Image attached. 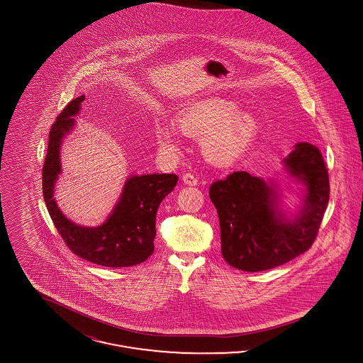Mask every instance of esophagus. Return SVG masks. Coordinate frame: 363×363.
<instances>
[{"mask_svg":"<svg viewBox=\"0 0 363 363\" xmlns=\"http://www.w3.org/2000/svg\"><path fill=\"white\" fill-rule=\"evenodd\" d=\"M182 181H184L186 185H190V186L197 185V178H196L193 174H184V175H182Z\"/></svg>","mask_w":363,"mask_h":363,"instance_id":"34e87169","label":"esophagus"}]
</instances>
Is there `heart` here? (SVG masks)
<instances>
[{"mask_svg": "<svg viewBox=\"0 0 363 363\" xmlns=\"http://www.w3.org/2000/svg\"><path fill=\"white\" fill-rule=\"evenodd\" d=\"M181 130L169 121H156L154 132L159 147L167 154L181 148V132L201 140L203 154L216 167L235 163L253 144L259 123L247 113L225 99H207L190 104L177 114Z\"/></svg>", "mask_w": 363, "mask_h": 363, "instance_id": "heart-1", "label": "heart"}]
</instances>
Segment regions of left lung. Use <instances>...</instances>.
Masks as SVG:
<instances>
[{"instance_id": "obj_1", "label": "left lung", "mask_w": 363, "mask_h": 363, "mask_svg": "<svg viewBox=\"0 0 363 363\" xmlns=\"http://www.w3.org/2000/svg\"><path fill=\"white\" fill-rule=\"evenodd\" d=\"M284 167L301 184V206L281 208V190L274 179L246 172L230 174L209 188L220 223L222 255L241 271L259 272L305 253L315 240L329 201L328 170L320 150L298 143Z\"/></svg>"}]
</instances>
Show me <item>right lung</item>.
I'll list each match as a JSON object with an SVG mask.
<instances>
[{
	"label": "right lung",
	"mask_w": 363,
	"mask_h": 363,
	"mask_svg": "<svg viewBox=\"0 0 363 363\" xmlns=\"http://www.w3.org/2000/svg\"><path fill=\"white\" fill-rule=\"evenodd\" d=\"M84 95L70 101L52 123L48 155L43 164V197L52 223L70 250L89 262L122 268L144 262L154 253L157 207L174 189L175 174L130 175L113 211L102 225H80L69 220L54 199L61 174V145L76 126Z\"/></svg>",
	"instance_id": "right-lung-1"
}]
</instances>
